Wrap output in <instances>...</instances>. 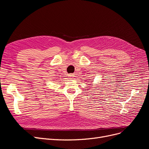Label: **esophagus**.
Returning a JSON list of instances; mask_svg holds the SVG:
<instances>
[{
	"label": "esophagus",
	"mask_w": 149,
	"mask_h": 149,
	"mask_svg": "<svg viewBox=\"0 0 149 149\" xmlns=\"http://www.w3.org/2000/svg\"><path fill=\"white\" fill-rule=\"evenodd\" d=\"M68 76H69L70 78H73L74 75H73V74H70L68 75Z\"/></svg>",
	"instance_id": "esophagus-1"
}]
</instances>
